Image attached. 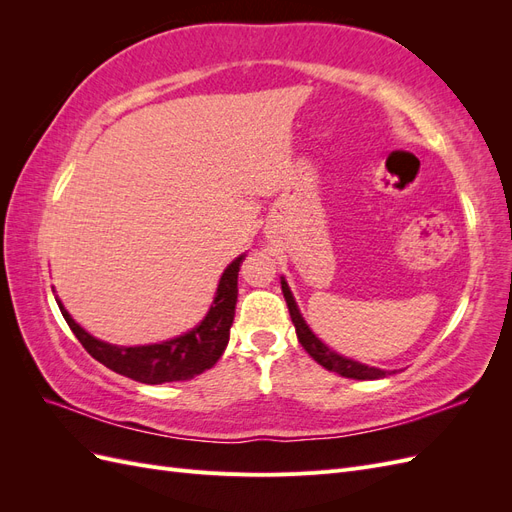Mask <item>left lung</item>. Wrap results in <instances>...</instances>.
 <instances>
[{"mask_svg": "<svg viewBox=\"0 0 512 512\" xmlns=\"http://www.w3.org/2000/svg\"><path fill=\"white\" fill-rule=\"evenodd\" d=\"M282 292H284V299H286L288 312H290V318L294 324V331H297L299 342L318 365H322L329 371H335V374L344 376V378H352V380H378V378H386V376L395 374V371H386L380 367H371V365L359 363L354 359H348V356L329 348L312 329H309V324L305 322L297 301H294V297H292L286 277H282Z\"/></svg>", "mask_w": 512, "mask_h": 512, "instance_id": "8db88e82", "label": "left lung"}]
</instances>
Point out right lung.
Segmentation results:
<instances>
[{"instance_id":"obj_1","label":"right lung","mask_w":512,"mask_h":512,"mask_svg":"<svg viewBox=\"0 0 512 512\" xmlns=\"http://www.w3.org/2000/svg\"><path fill=\"white\" fill-rule=\"evenodd\" d=\"M245 254L237 256L224 269L218 290L211 301L209 312L200 320L194 329L181 333L173 339H166L160 344L147 346H115L102 342V339L87 333L79 322H76L64 303L55 294V301L61 309V316L66 318L68 327L83 344V348L94 356L96 361L106 365L117 374L132 378L143 384H162V382H181L192 380L194 376L203 374L218 363L224 354L230 327L235 320V305H237V277Z\"/></svg>"}]
</instances>
